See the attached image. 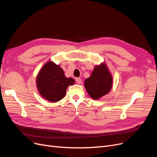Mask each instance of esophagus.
Here are the masks:
<instances>
[{
  "label": "esophagus",
  "instance_id": "34e87169",
  "mask_svg": "<svg viewBox=\"0 0 157 157\" xmlns=\"http://www.w3.org/2000/svg\"><path fill=\"white\" fill-rule=\"evenodd\" d=\"M76 81L77 83H78V84H80V83H81V82H82V80H81V79L79 78H76Z\"/></svg>",
  "mask_w": 157,
  "mask_h": 157
}]
</instances>
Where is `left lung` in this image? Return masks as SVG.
I'll return each instance as SVG.
<instances>
[{"instance_id":"8db88e82","label":"left lung","mask_w":157,"mask_h":157,"mask_svg":"<svg viewBox=\"0 0 157 157\" xmlns=\"http://www.w3.org/2000/svg\"><path fill=\"white\" fill-rule=\"evenodd\" d=\"M112 78L105 64L95 67L90 77L85 81L88 94L94 99H98L110 92Z\"/></svg>"}]
</instances>
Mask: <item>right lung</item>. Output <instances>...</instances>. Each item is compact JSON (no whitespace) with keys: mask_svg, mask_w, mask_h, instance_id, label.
Masks as SVG:
<instances>
[{"mask_svg":"<svg viewBox=\"0 0 157 157\" xmlns=\"http://www.w3.org/2000/svg\"><path fill=\"white\" fill-rule=\"evenodd\" d=\"M36 86L41 95L51 102L63 99L67 87L74 83V80L65 76L63 69L52 62H47L40 71Z\"/></svg>","mask_w":157,"mask_h":157,"instance_id":"add662e5","label":"right lung"}]
</instances>
